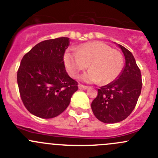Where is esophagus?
<instances>
[{
    "label": "esophagus",
    "instance_id": "esophagus-1",
    "mask_svg": "<svg viewBox=\"0 0 158 158\" xmlns=\"http://www.w3.org/2000/svg\"><path fill=\"white\" fill-rule=\"evenodd\" d=\"M79 88L80 89H88V86H86V85H82V84H79Z\"/></svg>",
    "mask_w": 158,
    "mask_h": 158
}]
</instances>
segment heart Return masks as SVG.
I'll use <instances>...</instances> for the list:
<instances>
[{"mask_svg": "<svg viewBox=\"0 0 158 158\" xmlns=\"http://www.w3.org/2000/svg\"><path fill=\"white\" fill-rule=\"evenodd\" d=\"M65 68L70 76L76 78L81 72L90 69L81 77L83 82L108 85L116 80L123 67L121 53L101 42L81 45L76 52L67 51L64 56ZM90 65H89L88 64Z\"/></svg>", "mask_w": 158, "mask_h": 158, "instance_id": "1", "label": "heart"}]
</instances>
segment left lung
<instances>
[{
  "label": "left lung",
  "instance_id": "left-lung-1",
  "mask_svg": "<svg viewBox=\"0 0 158 158\" xmlns=\"http://www.w3.org/2000/svg\"><path fill=\"white\" fill-rule=\"evenodd\" d=\"M125 56V65L117 79L98 89L92 102L95 116L105 123L125 120L133 112L141 93V73L132 53L119 45Z\"/></svg>",
  "mask_w": 158,
  "mask_h": 158
}]
</instances>
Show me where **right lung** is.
<instances>
[{"instance_id": "1", "label": "right lung", "mask_w": 158, "mask_h": 158, "mask_svg": "<svg viewBox=\"0 0 158 158\" xmlns=\"http://www.w3.org/2000/svg\"><path fill=\"white\" fill-rule=\"evenodd\" d=\"M69 38L48 39L37 44L21 59L17 73L21 99L31 114L56 117L69 105L78 82L69 77L64 54Z\"/></svg>"}]
</instances>
